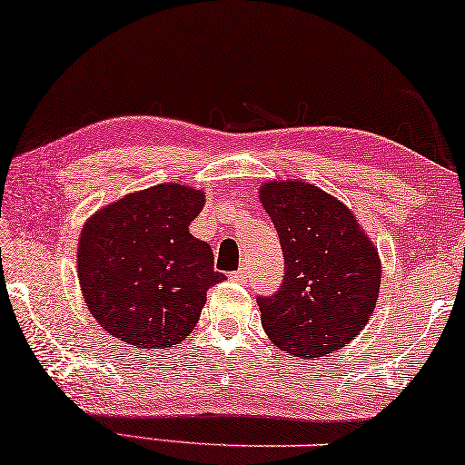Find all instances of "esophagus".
<instances>
[{
    "instance_id": "1",
    "label": "esophagus",
    "mask_w": 465,
    "mask_h": 465,
    "mask_svg": "<svg viewBox=\"0 0 465 465\" xmlns=\"http://www.w3.org/2000/svg\"><path fill=\"white\" fill-rule=\"evenodd\" d=\"M228 278H231L232 282H245L247 281V270L241 268V270H237V272L228 274Z\"/></svg>"
}]
</instances>
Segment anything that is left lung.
I'll use <instances>...</instances> for the list:
<instances>
[{"label": "left lung", "instance_id": "8db88e82", "mask_svg": "<svg viewBox=\"0 0 465 465\" xmlns=\"http://www.w3.org/2000/svg\"><path fill=\"white\" fill-rule=\"evenodd\" d=\"M260 202L284 257L281 291L257 299L263 331L302 360L347 347L368 324L381 292L376 245L353 212L316 184L268 181Z\"/></svg>", "mask_w": 465, "mask_h": 465}]
</instances>
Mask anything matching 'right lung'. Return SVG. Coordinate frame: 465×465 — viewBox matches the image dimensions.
<instances>
[{
    "instance_id": "add662e5",
    "label": "right lung",
    "mask_w": 465,
    "mask_h": 465,
    "mask_svg": "<svg viewBox=\"0 0 465 465\" xmlns=\"http://www.w3.org/2000/svg\"><path fill=\"white\" fill-rule=\"evenodd\" d=\"M203 205L202 189L163 183L128 193L83 224L78 284L105 332L139 349L189 337L208 289L224 281L208 242L189 232Z\"/></svg>"
}]
</instances>
